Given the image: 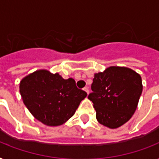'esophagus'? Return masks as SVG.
Masks as SVG:
<instances>
[{"instance_id": "1", "label": "esophagus", "mask_w": 159, "mask_h": 159, "mask_svg": "<svg viewBox=\"0 0 159 159\" xmlns=\"http://www.w3.org/2000/svg\"><path fill=\"white\" fill-rule=\"evenodd\" d=\"M83 90H84L85 92H87V94H88V92H89V89H88V87H84V88H83Z\"/></svg>"}]
</instances>
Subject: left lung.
<instances>
[{
	"mask_svg": "<svg viewBox=\"0 0 159 159\" xmlns=\"http://www.w3.org/2000/svg\"><path fill=\"white\" fill-rule=\"evenodd\" d=\"M91 87L88 99L93 102L97 120L111 129L132 117L143 90L140 75L123 67H110L96 73Z\"/></svg>",
	"mask_w": 159,
	"mask_h": 159,
	"instance_id": "obj_1",
	"label": "left lung"
}]
</instances>
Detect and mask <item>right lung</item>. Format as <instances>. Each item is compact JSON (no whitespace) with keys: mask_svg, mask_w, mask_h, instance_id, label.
Returning a JSON list of instances; mask_svg holds the SVG:
<instances>
[{"mask_svg":"<svg viewBox=\"0 0 159 159\" xmlns=\"http://www.w3.org/2000/svg\"><path fill=\"white\" fill-rule=\"evenodd\" d=\"M20 92L30 113L46 125H61L74 115L87 92L75 80L39 70L21 80Z\"/></svg>","mask_w":159,"mask_h":159,"instance_id":"add662e5","label":"right lung"}]
</instances>
